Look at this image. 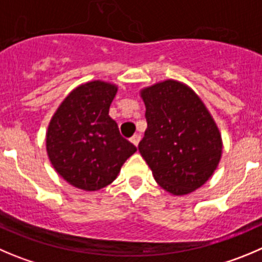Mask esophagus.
Wrapping results in <instances>:
<instances>
[{"label":"esophagus","instance_id":"1","mask_svg":"<svg viewBox=\"0 0 262 262\" xmlns=\"http://www.w3.org/2000/svg\"><path fill=\"white\" fill-rule=\"evenodd\" d=\"M140 135H138V134H136V135H134L133 138L129 139V140H131V143L134 144V145L135 146H138L139 145V143H140Z\"/></svg>","mask_w":262,"mask_h":262}]
</instances>
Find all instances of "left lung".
Here are the masks:
<instances>
[{
	"instance_id": "1",
	"label": "left lung",
	"mask_w": 262,
	"mask_h": 262,
	"mask_svg": "<svg viewBox=\"0 0 262 262\" xmlns=\"http://www.w3.org/2000/svg\"><path fill=\"white\" fill-rule=\"evenodd\" d=\"M148 128L139 151L161 188L184 195L217 168L220 131L203 101L181 82L167 79L141 90Z\"/></svg>"
}]
</instances>
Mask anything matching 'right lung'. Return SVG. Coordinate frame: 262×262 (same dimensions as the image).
<instances>
[{"label":"right lung","mask_w":262,"mask_h":262,"mask_svg":"<svg viewBox=\"0 0 262 262\" xmlns=\"http://www.w3.org/2000/svg\"><path fill=\"white\" fill-rule=\"evenodd\" d=\"M116 94V84L87 82L64 99L50 121L46 134L50 162L76 188L87 191L105 188L136 151L109 117Z\"/></svg>","instance_id":"add662e5"}]
</instances>
